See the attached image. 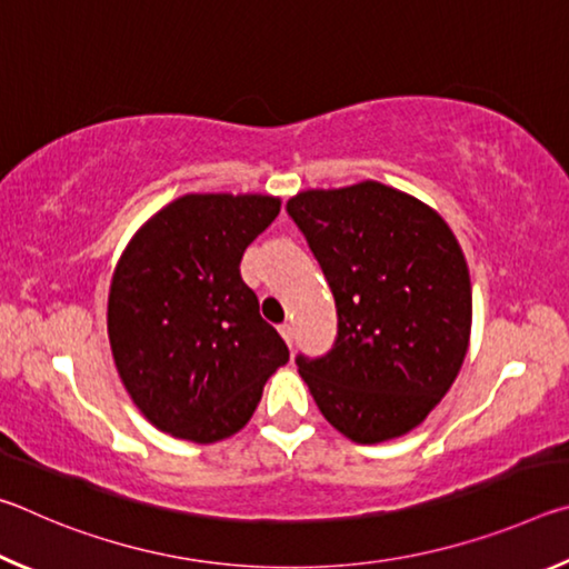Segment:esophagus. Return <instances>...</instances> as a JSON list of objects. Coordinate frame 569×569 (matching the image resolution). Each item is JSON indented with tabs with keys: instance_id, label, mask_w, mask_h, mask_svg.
<instances>
[{
	"instance_id": "1",
	"label": "esophagus",
	"mask_w": 569,
	"mask_h": 569,
	"mask_svg": "<svg viewBox=\"0 0 569 569\" xmlns=\"http://www.w3.org/2000/svg\"><path fill=\"white\" fill-rule=\"evenodd\" d=\"M278 331H281L283 341L288 343V349H291V346H293V326L291 323H281V326H278Z\"/></svg>"
}]
</instances>
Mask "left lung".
I'll return each mask as SVG.
<instances>
[{
  "label": "left lung",
  "instance_id": "1",
  "mask_svg": "<svg viewBox=\"0 0 569 569\" xmlns=\"http://www.w3.org/2000/svg\"><path fill=\"white\" fill-rule=\"evenodd\" d=\"M336 298L339 333L298 371L326 421L356 445L397 439L429 417L465 363L471 283L437 210L363 180L286 203Z\"/></svg>",
  "mask_w": 569,
  "mask_h": 569
}]
</instances>
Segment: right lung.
<instances>
[{
	"instance_id": "add662e5",
	"label": "right lung",
	"mask_w": 569,
	"mask_h": 569,
	"mask_svg": "<svg viewBox=\"0 0 569 569\" xmlns=\"http://www.w3.org/2000/svg\"><path fill=\"white\" fill-rule=\"evenodd\" d=\"M273 196L190 192L158 210L114 266L108 336L118 373L152 427L213 445L253 417L288 346L240 278L273 223Z\"/></svg>"
}]
</instances>
